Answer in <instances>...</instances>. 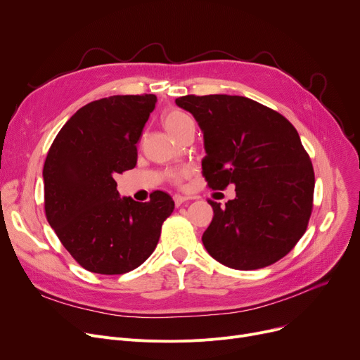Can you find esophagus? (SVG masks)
Instances as JSON below:
<instances>
[{"label":"esophagus","mask_w":360,"mask_h":360,"mask_svg":"<svg viewBox=\"0 0 360 360\" xmlns=\"http://www.w3.org/2000/svg\"><path fill=\"white\" fill-rule=\"evenodd\" d=\"M186 200H188V198L184 197V195H175V197H174V201H175V205H176V207L182 205Z\"/></svg>","instance_id":"obj_1"}]
</instances>
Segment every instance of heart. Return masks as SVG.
I'll return each mask as SVG.
<instances>
[{
	"label": "heart",
	"mask_w": 360,
	"mask_h": 360,
	"mask_svg": "<svg viewBox=\"0 0 360 360\" xmlns=\"http://www.w3.org/2000/svg\"><path fill=\"white\" fill-rule=\"evenodd\" d=\"M190 125H194L193 120L188 117L185 112H181L176 109L169 110L167 113H165V117H163V127L174 139H176L181 132ZM181 176H182V174H176L175 179L179 181Z\"/></svg>",
	"instance_id": "1"
}]
</instances>
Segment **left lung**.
I'll return each instance as SVG.
<instances>
[{
  "label": "left lung",
  "instance_id": "left-lung-1",
  "mask_svg": "<svg viewBox=\"0 0 360 360\" xmlns=\"http://www.w3.org/2000/svg\"><path fill=\"white\" fill-rule=\"evenodd\" d=\"M204 137L202 175L213 190L233 184L236 197L213 207L202 243L216 261L257 270L278 261L305 233L315 176L296 128L278 112L229 94L178 98Z\"/></svg>",
  "mask_w": 360,
  "mask_h": 360
}]
</instances>
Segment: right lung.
<instances>
[{
	"instance_id": "1",
	"label": "right lung",
	"mask_w": 360,
	"mask_h": 360,
	"mask_svg": "<svg viewBox=\"0 0 360 360\" xmlns=\"http://www.w3.org/2000/svg\"><path fill=\"white\" fill-rule=\"evenodd\" d=\"M155 94H117L87 103L55 137L44 165L45 213L80 266L124 274L155 251L175 209L169 194L150 201L120 197L117 174L137 163V143L156 106Z\"/></svg>"
}]
</instances>
